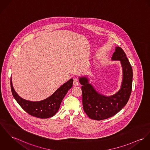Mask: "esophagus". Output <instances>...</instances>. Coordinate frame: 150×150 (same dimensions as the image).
<instances>
[{
    "mask_svg": "<svg viewBox=\"0 0 150 150\" xmlns=\"http://www.w3.org/2000/svg\"><path fill=\"white\" fill-rule=\"evenodd\" d=\"M73 85L74 86H78L79 85V82L77 79H74L73 80Z\"/></svg>",
    "mask_w": 150,
    "mask_h": 150,
    "instance_id": "1",
    "label": "esophagus"
}]
</instances>
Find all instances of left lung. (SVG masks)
<instances>
[{
    "mask_svg": "<svg viewBox=\"0 0 150 150\" xmlns=\"http://www.w3.org/2000/svg\"><path fill=\"white\" fill-rule=\"evenodd\" d=\"M112 59L120 61L123 69V80L120 90L110 96L97 92L85 77L79 78L81 84L82 105L88 117L96 120L109 118L118 113L127 104L132 91L133 72L131 65L123 49L116 47Z\"/></svg>",
    "mask_w": 150,
    "mask_h": 150,
    "instance_id": "left-lung-1",
    "label": "left lung"
}]
</instances>
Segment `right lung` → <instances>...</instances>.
I'll return each instance as SVG.
<instances>
[{"instance_id":"1","label":"right lung","mask_w":150,"mask_h":150,"mask_svg":"<svg viewBox=\"0 0 150 150\" xmlns=\"http://www.w3.org/2000/svg\"><path fill=\"white\" fill-rule=\"evenodd\" d=\"M10 82L14 98L23 110L33 116L47 119L53 117L58 112L63 98L73 86V80L71 79L61 86L52 95L40 101H31L21 98L14 90L11 78Z\"/></svg>"}]
</instances>
